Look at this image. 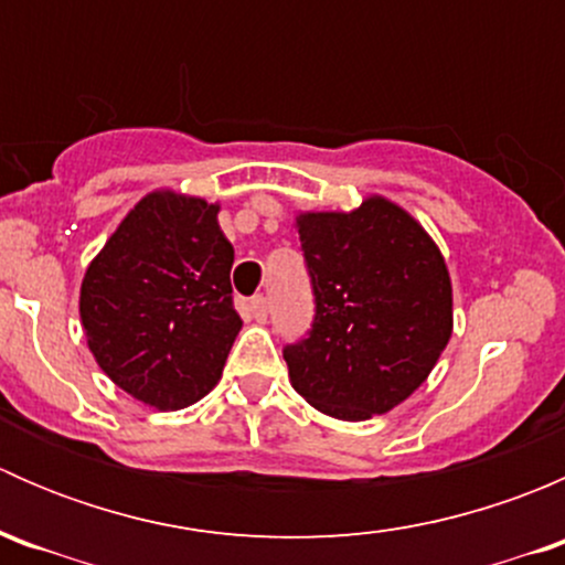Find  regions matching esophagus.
Segmentation results:
<instances>
[{
    "mask_svg": "<svg viewBox=\"0 0 565 565\" xmlns=\"http://www.w3.org/2000/svg\"><path fill=\"white\" fill-rule=\"evenodd\" d=\"M248 309H250V317H254L256 322H265L267 315H270V303H267L265 295H256V298H250Z\"/></svg>",
    "mask_w": 565,
    "mask_h": 565,
    "instance_id": "obj_1",
    "label": "esophagus"
}]
</instances>
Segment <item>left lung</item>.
<instances>
[{"instance_id":"obj_1","label":"left lung","mask_w":565,"mask_h":565,"mask_svg":"<svg viewBox=\"0 0 565 565\" xmlns=\"http://www.w3.org/2000/svg\"><path fill=\"white\" fill-rule=\"evenodd\" d=\"M315 287L309 339L284 361L292 388L339 420H369L413 396L454 333L446 256L402 204L295 215Z\"/></svg>"}]
</instances>
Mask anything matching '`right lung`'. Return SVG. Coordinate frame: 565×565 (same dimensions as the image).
Returning <instances> with one entry per match:
<instances>
[{
  "label": "right lung",
  "instance_id": "1",
  "mask_svg": "<svg viewBox=\"0 0 565 565\" xmlns=\"http://www.w3.org/2000/svg\"><path fill=\"white\" fill-rule=\"evenodd\" d=\"M221 204L156 188L128 210L84 273L78 315L95 363L152 409H182L218 385L243 328L235 248Z\"/></svg>",
  "mask_w": 565,
  "mask_h": 565
}]
</instances>
